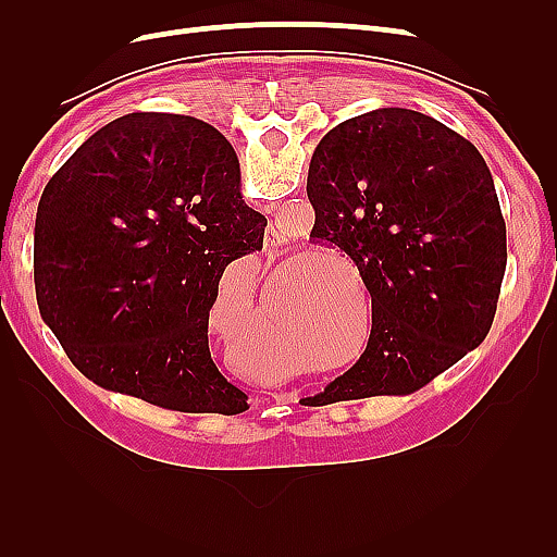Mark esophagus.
Returning <instances> with one entry per match:
<instances>
[{
  "label": "esophagus",
  "mask_w": 557,
  "mask_h": 557,
  "mask_svg": "<svg viewBox=\"0 0 557 557\" xmlns=\"http://www.w3.org/2000/svg\"><path fill=\"white\" fill-rule=\"evenodd\" d=\"M281 242H283V234H281L274 225H269L267 232H264V246H267V248H276ZM278 401H281V399H278Z\"/></svg>",
  "instance_id": "1"
}]
</instances>
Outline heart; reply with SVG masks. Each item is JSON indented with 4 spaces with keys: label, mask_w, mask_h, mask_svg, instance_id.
<instances>
[{
    "label": "heart",
    "mask_w": 557,
    "mask_h": 557,
    "mask_svg": "<svg viewBox=\"0 0 557 557\" xmlns=\"http://www.w3.org/2000/svg\"><path fill=\"white\" fill-rule=\"evenodd\" d=\"M318 290L323 293L320 297H330V301L336 299V293L332 296L330 292L339 285V274L334 272V269H325L320 272V281H318ZM318 336L305 334V339L299 342L301 350L307 352L309 369L313 372H334V369H344L348 364L356 362L360 358V352L350 358H342L346 344L334 342V334L327 330L323 332H315ZM237 352L242 362L248 367V372L258 379H278V376H293L299 374L301 369H305V362H301L295 352H290L288 348H283L281 344H276L274 339H269V334H258L256 339H244L237 344ZM339 357L341 360L336 361L335 358Z\"/></svg>",
    "instance_id": "heart-1"
}]
</instances>
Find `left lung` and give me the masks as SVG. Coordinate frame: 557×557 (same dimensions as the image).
I'll return each instance as SVG.
<instances>
[{
	"label": "left lung",
	"mask_w": 557,
	"mask_h": 557,
	"mask_svg": "<svg viewBox=\"0 0 557 557\" xmlns=\"http://www.w3.org/2000/svg\"><path fill=\"white\" fill-rule=\"evenodd\" d=\"M307 195L311 237L348 252L372 295L367 348L320 407L411 395L485 339L507 225L474 144L425 113L369 111L320 139Z\"/></svg>",
	"instance_id": "8db88e82"
}]
</instances>
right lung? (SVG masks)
Here are the masks:
<instances>
[{"label":"right lung","instance_id":"1","mask_svg":"<svg viewBox=\"0 0 557 557\" xmlns=\"http://www.w3.org/2000/svg\"><path fill=\"white\" fill-rule=\"evenodd\" d=\"M230 141L178 113H127L78 146L39 201V311L97 385L185 413H239L211 360L225 267L260 250Z\"/></svg>","mask_w":557,"mask_h":557}]
</instances>
